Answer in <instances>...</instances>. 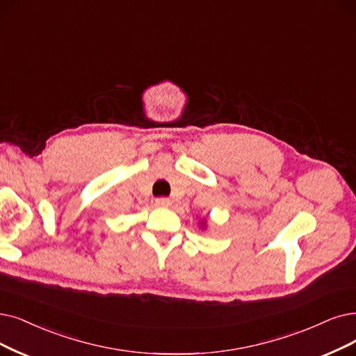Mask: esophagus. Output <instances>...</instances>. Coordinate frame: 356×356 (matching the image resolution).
Returning <instances> with one entry per match:
<instances>
[{"label": "esophagus", "mask_w": 356, "mask_h": 356, "mask_svg": "<svg viewBox=\"0 0 356 356\" xmlns=\"http://www.w3.org/2000/svg\"><path fill=\"white\" fill-rule=\"evenodd\" d=\"M154 203H156V206H158V207H169L170 206V200H169V198H166V197L156 198Z\"/></svg>", "instance_id": "34e87169"}]
</instances>
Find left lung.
<instances>
[{"label":"left lung","instance_id":"1","mask_svg":"<svg viewBox=\"0 0 356 356\" xmlns=\"http://www.w3.org/2000/svg\"><path fill=\"white\" fill-rule=\"evenodd\" d=\"M206 222H204V219L203 220H200V227H202V229H206Z\"/></svg>","mask_w":356,"mask_h":356}]
</instances>
